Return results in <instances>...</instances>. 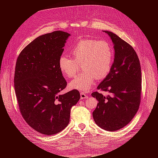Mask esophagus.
I'll list each match as a JSON object with an SVG mask.
<instances>
[{
  "mask_svg": "<svg viewBox=\"0 0 158 158\" xmlns=\"http://www.w3.org/2000/svg\"><path fill=\"white\" fill-rule=\"evenodd\" d=\"M80 95H81V99H85V98H88V96L83 92H81L80 93Z\"/></svg>",
  "mask_w": 158,
  "mask_h": 158,
  "instance_id": "34e87169",
  "label": "esophagus"
}]
</instances>
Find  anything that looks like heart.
<instances>
[{
	"mask_svg": "<svg viewBox=\"0 0 158 158\" xmlns=\"http://www.w3.org/2000/svg\"><path fill=\"white\" fill-rule=\"evenodd\" d=\"M73 58L62 55L59 59V68L64 76L69 78L76 76L78 64H81L83 70L70 81L71 89L87 92L94 85L95 77L104 79L110 72L113 60V48L108 41L94 39L79 40L70 49Z\"/></svg>",
	"mask_w": 158,
	"mask_h": 158,
	"instance_id": "1",
	"label": "heart"
}]
</instances>
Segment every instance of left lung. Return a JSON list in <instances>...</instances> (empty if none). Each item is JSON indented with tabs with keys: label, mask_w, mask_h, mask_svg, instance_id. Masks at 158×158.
<instances>
[{
	"label": "left lung",
	"mask_w": 158,
	"mask_h": 158,
	"mask_svg": "<svg viewBox=\"0 0 158 158\" xmlns=\"http://www.w3.org/2000/svg\"><path fill=\"white\" fill-rule=\"evenodd\" d=\"M103 32L113 41L114 57L110 72L97 87L110 94L105 97L97 92L92 94L98 101L93 117L101 128L115 131L127 125L139 109L142 72L135 49L113 32Z\"/></svg>",
	"instance_id": "1"
}]
</instances>
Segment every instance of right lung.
<instances>
[{"instance_id": "add662e5", "label": "right lung", "mask_w": 158, "mask_h": 158, "mask_svg": "<svg viewBox=\"0 0 158 158\" xmlns=\"http://www.w3.org/2000/svg\"><path fill=\"white\" fill-rule=\"evenodd\" d=\"M69 33L56 31L40 36L25 47L16 60L14 85L20 113L28 125L40 133L53 135L70 122V109L80 99L67 85L59 59Z\"/></svg>"}]
</instances>
